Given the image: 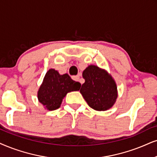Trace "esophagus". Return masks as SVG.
<instances>
[{
    "label": "esophagus",
    "instance_id": "obj_1",
    "mask_svg": "<svg viewBox=\"0 0 157 157\" xmlns=\"http://www.w3.org/2000/svg\"><path fill=\"white\" fill-rule=\"evenodd\" d=\"M80 74L76 75V76H72V80L75 81H79L80 80Z\"/></svg>",
    "mask_w": 157,
    "mask_h": 157
}]
</instances>
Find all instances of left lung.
I'll return each instance as SVG.
<instances>
[{
    "label": "left lung",
    "mask_w": 157,
    "mask_h": 157,
    "mask_svg": "<svg viewBox=\"0 0 157 157\" xmlns=\"http://www.w3.org/2000/svg\"><path fill=\"white\" fill-rule=\"evenodd\" d=\"M82 77L85 82L80 91L88 106L96 111L112 108L117 98V87L112 77L95 65L87 67Z\"/></svg>",
    "instance_id": "1"
}]
</instances>
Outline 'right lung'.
Masks as SVG:
<instances>
[{
  "instance_id": "obj_1",
  "label": "right lung",
  "mask_w": 157,
  "mask_h": 157,
  "mask_svg": "<svg viewBox=\"0 0 157 157\" xmlns=\"http://www.w3.org/2000/svg\"><path fill=\"white\" fill-rule=\"evenodd\" d=\"M80 86V83L72 80L68 74L60 75L54 69H50L40 87L37 98L45 109L56 110L60 107L67 93L79 90Z\"/></svg>"
}]
</instances>
